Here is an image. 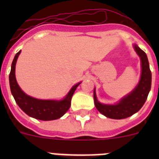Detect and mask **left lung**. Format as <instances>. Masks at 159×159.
Wrapping results in <instances>:
<instances>
[{
  "label": "left lung",
  "mask_w": 159,
  "mask_h": 159,
  "mask_svg": "<svg viewBox=\"0 0 159 159\" xmlns=\"http://www.w3.org/2000/svg\"><path fill=\"white\" fill-rule=\"evenodd\" d=\"M134 51L141 60V76L139 84L131 92L122 98L115 104H104L98 101L94 89V102L96 109L106 117L114 119H122L130 117L142 108L147 99L151 88V71L147 59L144 52L134 44Z\"/></svg>",
  "instance_id": "left-lung-1"
}]
</instances>
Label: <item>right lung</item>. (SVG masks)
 Segmentation results:
<instances>
[{"mask_svg":"<svg viewBox=\"0 0 159 159\" xmlns=\"http://www.w3.org/2000/svg\"><path fill=\"white\" fill-rule=\"evenodd\" d=\"M20 52L21 51L18 52L14 57L11 66L10 74H9V85L14 99L20 108L30 117L43 121H49V120L60 119L70 108L71 97L81 82L75 84L70 89L64 99L60 100L39 99L29 96L20 89L16 82V75H15L16 60Z\"/></svg>","mask_w":159,"mask_h":159,"instance_id":"right-lung-1","label":"right lung"}]
</instances>
